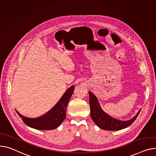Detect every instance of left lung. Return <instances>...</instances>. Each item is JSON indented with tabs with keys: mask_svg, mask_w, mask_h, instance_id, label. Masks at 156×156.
<instances>
[{
	"mask_svg": "<svg viewBox=\"0 0 156 156\" xmlns=\"http://www.w3.org/2000/svg\"><path fill=\"white\" fill-rule=\"evenodd\" d=\"M89 102L90 107V115L92 120L100 128L105 130L115 131L128 127L136 120L141 109L132 119L129 120H121L113 118L105 113L101 108L97 97L89 91Z\"/></svg>",
	"mask_w": 156,
	"mask_h": 156,
	"instance_id": "8db88e82",
	"label": "left lung"
}]
</instances>
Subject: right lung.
Here are the masks:
<instances>
[{"label":"right lung","mask_w":156,"mask_h":156,"mask_svg":"<svg viewBox=\"0 0 156 156\" xmlns=\"http://www.w3.org/2000/svg\"><path fill=\"white\" fill-rule=\"evenodd\" d=\"M74 89V85L69 88L56 104L42 116L37 118H28L23 116L16 110V112L26 125L31 128L41 130L55 129L66 118V107Z\"/></svg>","instance_id":"right-lung-1"}]
</instances>
